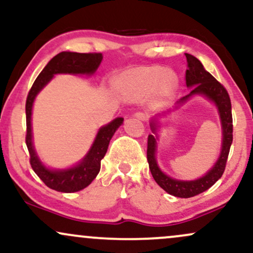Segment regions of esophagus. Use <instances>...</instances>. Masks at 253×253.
I'll return each instance as SVG.
<instances>
[{
    "label": "esophagus",
    "mask_w": 253,
    "mask_h": 253,
    "mask_svg": "<svg viewBox=\"0 0 253 253\" xmlns=\"http://www.w3.org/2000/svg\"><path fill=\"white\" fill-rule=\"evenodd\" d=\"M134 117H135L136 119H139V120H141V121H146V120H147V117H146V115H145L144 113H140V112H139V113H135Z\"/></svg>",
    "instance_id": "esophagus-1"
}]
</instances>
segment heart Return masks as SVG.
I'll use <instances>...</instances> for the list:
<instances>
[{"label": "heart", "instance_id": "heart-1", "mask_svg": "<svg viewBox=\"0 0 253 253\" xmlns=\"http://www.w3.org/2000/svg\"><path fill=\"white\" fill-rule=\"evenodd\" d=\"M161 86L164 95L170 94L176 85V78L172 74L159 66L133 69L125 75L123 89L126 94L136 96L149 92L156 85Z\"/></svg>", "mask_w": 253, "mask_h": 253}]
</instances>
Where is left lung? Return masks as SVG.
Returning a JSON list of instances; mask_svg holds the SVG:
<instances>
[{"mask_svg": "<svg viewBox=\"0 0 253 253\" xmlns=\"http://www.w3.org/2000/svg\"><path fill=\"white\" fill-rule=\"evenodd\" d=\"M185 57H187L185 83H187L188 88H190V92L177 101L175 108H179V106L184 104L194 95H202L211 100L216 106L220 115L222 128V144L221 152H220L216 163L205 176L194 179V181H181V179L172 178V177L165 175L157 164L156 149L157 139H158V134H157L158 121H157V117L151 120L150 126L153 134H150L147 138V162H149L151 173H152L157 184L163 188L168 194L176 197H182V199L199 195L203 191L210 189L211 185L222 176L228 158L229 149H231L232 141H233L232 106L227 90L223 88L222 84L217 82L210 72L205 70L201 62L196 57L191 56L189 53H185Z\"/></svg>", "mask_w": 253, "mask_h": 253, "instance_id": "obj_1", "label": "left lung"}]
</instances>
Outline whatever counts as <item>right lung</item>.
I'll return each mask as SVG.
<instances>
[{
  "mask_svg": "<svg viewBox=\"0 0 253 253\" xmlns=\"http://www.w3.org/2000/svg\"><path fill=\"white\" fill-rule=\"evenodd\" d=\"M102 53H77V52H60L54 56L40 72L28 92L26 101V145L30 152V163L34 172L51 189L62 193H75L84 189L95 179L101 169V161L108 150L112 136L124 123V118H117L106 126L98 129L96 138L85 157L75 167L69 169H48L38 157L32 140V108L39 91L57 74L94 75L102 62Z\"/></svg>",
  "mask_w": 253,
  "mask_h": 253,
  "instance_id": "right-lung-1",
  "label": "right lung"
}]
</instances>
